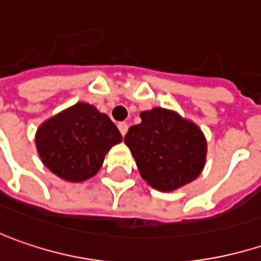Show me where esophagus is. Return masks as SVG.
Instances as JSON below:
<instances>
[{
  "label": "esophagus",
  "mask_w": 261,
  "mask_h": 261,
  "mask_svg": "<svg viewBox=\"0 0 261 261\" xmlns=\"http://www.w3.org/2000/svg\"><path fill=\"white\" fill-rule=\"evenodd\" d=\"M118 128H119V131H121V134H122V136H125V134H127V131H128V125H127L125 122H119V124H118Z\"/></svg>",
  "instance_id": "1"
}]
</instances>
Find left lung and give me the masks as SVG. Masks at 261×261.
<instances>
[{
  "label": "left lung",
  "instance_id": "obj_1",
  "mask_svg": "<svg viewBox=\"0 0 261 261\" xmlns=\"http://www.w3.org/2000/svg\"><path fill=\"white\" fill-rule=\"evenodd\" d=\"M140 118V124L128 128L124 143L149 186L173 192L202 173L207 140L195 122L165 108L145 111Z\"/></svg>",
  "mask_w": 261,
  "mask_h": 261
}]
</instances>
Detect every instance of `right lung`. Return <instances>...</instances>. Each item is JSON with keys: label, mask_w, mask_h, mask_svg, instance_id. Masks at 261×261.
<instances>
[{"label": "right lung", "mask_w": 261, "mask_h": 261, "mask_svg": "<svg viewBox=\"0 0 261 261\" xmlns=\"http://www.w3.org/2000/svg\"><path fill=\"white\" fill-rule=\"evenodd\" d=\"M121 142L122 136L111 118L87 101H78L45 119L35 134L42 164L72 183L96 176L106 153Z\"/></svg>", "instance_id": "1"}]
</instances>
